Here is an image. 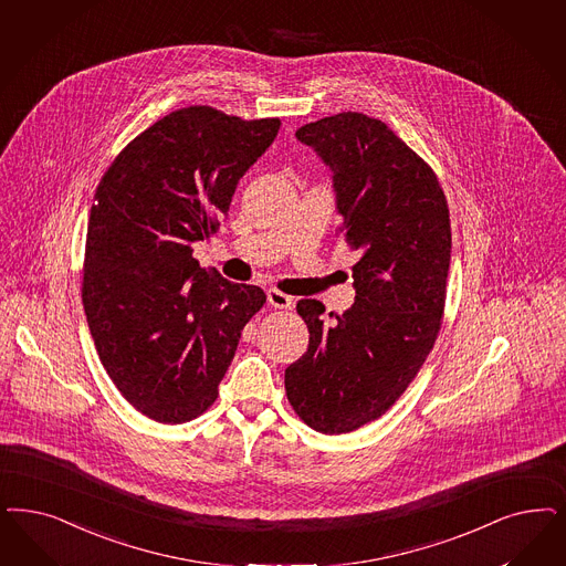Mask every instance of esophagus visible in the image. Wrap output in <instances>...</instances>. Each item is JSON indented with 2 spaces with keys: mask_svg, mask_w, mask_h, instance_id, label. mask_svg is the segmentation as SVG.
Segmentation results:
<instances>
[{
  "mask_svg": "<svg viewBox=\"0 0 566 566\" xmlns=\"http://www.w3.org/2000/svg\"><path fill=\"white\" fill-rule=\"evenodd\" d=\"M265 294H268V303H270L272 307H275V310H291L294 305L293 296L280 293V291H275V289H270Z\"/></svg>",
  "mask_w": 566,
  "mask_h": 566,
  "instance_id": "esophagus-1",
  "label": "esophagus"
}]
</instances>
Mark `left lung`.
<instances>
[{
  "instance_id": "obj_1",
  "label": "left lung",
  "mask_w": 566,
  "mask_h": 566,
  "mask_svg": "<svg viewBox=\"0 0 566 566\" xmlns=\"http://www.w3.org/2000/svg\"><path fill=\"white\" fill-rule=\"evenodd\" d=\"M296 139L331 171L336 235L359 261L355 301L334 324L319 301H298L310 347L284 385L312 429L343 434L389 410L434 345L451 259L448 200L429 165L378 118L340 113Z\"/></svg>"
}]
</instances>
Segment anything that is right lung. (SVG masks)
I'll list each match as a JSON object with an SVG mask.
<instances>
[{"instance_id": "add662e5", "label": "right lung", "mask_w": 566, "mask_h": 566, "mask_svg": "<svg viewBox=\"0 0 566 566\" xmlns=\"http://www.w3.org/2000/svg\"><path fill=\"white\" fill-rule=\"evenodd\" d=\"M277 129V118L179 108L139 134L99 181L83 307L102 366L156 422L181 424L213 403L242 328L265 303L259 286L202 270L192 253Z\"/></svg>"}]
</instances>
